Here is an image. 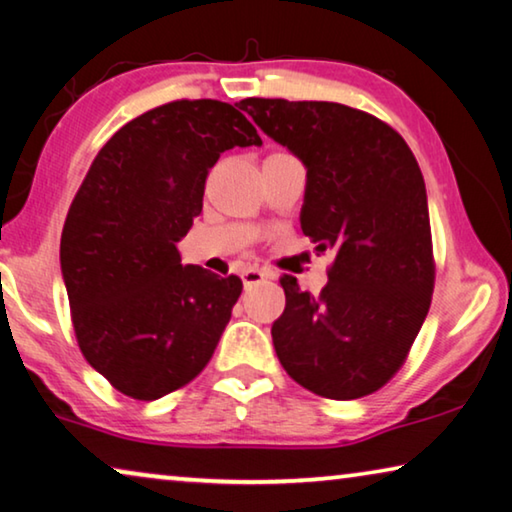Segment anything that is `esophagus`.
I'll return each instance as SVG.
<instances>
[{
	"mask_svg": "<svg viewBox=\"0 0 512 512\" xmlns=\"http://www.w3.org/2000/svg\"><path fill=\"white\" fill-rule=\"evenodd\" d=\"M264 278H269V273L257 269V266H250V269H246L241 273V280H243V287H253L257 285V282H262Z\"/></svg>",
	"mask_w": 512,
	"mask_h": 512,
	"instance_id": "34e87169",
	"label": "esophagus"
}]
</instances>
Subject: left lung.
<instances>
[{
  "label": "left lung",
  "instance_id": "1",
  "mask_svg": "<svg viewBox=\"0 0 512 512\" xmlns=\"http://www.w3.org/2000/svg\"><path fill=\"white\" fill-rule=\"evenodd\" d=\"M241 110L308 170L301 230L335 250L319 296L280 278L273 347L296 384L331 400L379 391L430 310L434 257L425 181L398 131L326 101L246 98Z\"/></svg>",
  "mask_w": 512,
  "mask_h": 512
}]
</instances>
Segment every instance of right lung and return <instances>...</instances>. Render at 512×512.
<instances>
[{
	"label": "right lung",
	"mask_w": 512,
	"mask_h": 512,
	"mask_svg": "<svg viewBox=\"0 0 512 512\" xmlns=\"http://www.w3.org/2000/svg\"><path fill=\"white\" fill-rule=\"evenodd\" d=\"M253 144L241 103H165L105 142L68 209L59 259L75 338L128 398H163L211 361L243 282L183 266L177 241L220 154Z\"/></svg>",
	"instance_id": "obj_1"
}]
</instances>
